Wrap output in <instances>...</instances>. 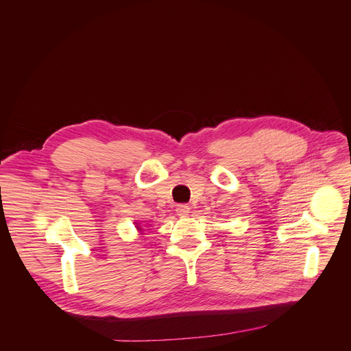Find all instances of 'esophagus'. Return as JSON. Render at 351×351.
I'll return each instance as SVG.
<instances>
[{
    "label": "esophagus",
    "instance_id": "esophagus-1",
    "mask_svg": "<svg viewBox=\"0 0 351 351\" xmlns=\"http://www.w3.org/2000/svg\"><path fill=\"white\" fill-rule=\"evenodd\" d=\"M189 213H190V207L186 204H180L176 207V214L180 217H186V215H189Z\"/></svg>",
    "mask_w": 351,
    "mask_h": 351
}]
</instances>
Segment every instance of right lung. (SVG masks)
Returning <instances> with one entry per match:
<instances>
[{"instance_id":"1","label":"right lung","mask_w":351,"mask_h":351,"mask_svg":"<svg viewBox=\"0 0 351 351\" xmlns=\"http://www.w3.org/2000/svg\"><path fill=\"white\" fill-rule=\"evenodd\" d=\"M136 228H137V230H138V232L141 230V228H140V225H138V223H136Z\"/></svg>"}]
</instances>
